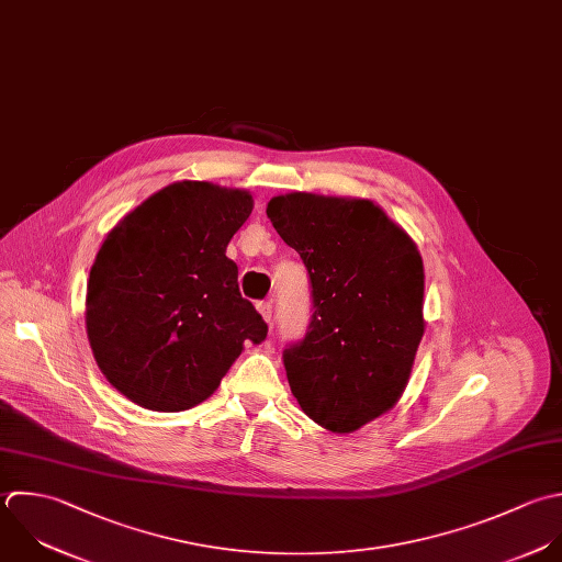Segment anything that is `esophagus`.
I'll return each mask as SVG.
<instances>
[{"mask_svg": "<svg viewBox=\"0 0 562 562\" xmlns=\"http://www.w3.org/2000/svg\"><path fill=\"white\" fill-rule=\"evenodd\" d=\"M256 308H258V313L262 315V319H265L267 324H271V315H273V304H271L269 300H265V302H258V304H256Z\"/></svg>", "mask_w": 562, "mask_h": 562, "instance_id": "esophagus-1", "label": "esophagus"}]
</instances>
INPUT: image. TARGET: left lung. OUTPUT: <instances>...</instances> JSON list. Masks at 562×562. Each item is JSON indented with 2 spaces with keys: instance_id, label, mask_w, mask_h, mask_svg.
Listing matches in <instances>:
<instances>
[{
  "instance_id": "1",
  "label": "left lung",
  "mask_w": 562,
  "mask_h": 562,
  "mask_svg": "<svg viewBox=\"0 0 562 562\" xmlns=\"http://www.w3.org/2000/svg\"><path fill=\"white\" fill-rule=\"evenodd\" d=\"M267 216L311 278L313 315L282 355L302 412L352 434L390 412L425 335V269L416 243L368 199L291 192Z\"/></svg>"
}]
</instances>
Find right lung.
Masks as SVG:
<instances>
[{
	"label": "right lung",
	"mask_w": 562,
	"mask_h": 562,
	"mask_svg": "<svg viewBox=\"0 0 562 562\" xmlns=\"http://www.w3.org/2000/svg\"><path fill=\"white\" fill-rule=\"evenodd\" d=\"M251 210L245 190L177 181L106 234L85 324L100 372L135 405L190 409L214 394L245 341H265L267 324L225 256Z\"/></svg>",
	"instance_id": "1"
}]
</instances>
